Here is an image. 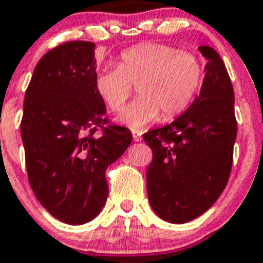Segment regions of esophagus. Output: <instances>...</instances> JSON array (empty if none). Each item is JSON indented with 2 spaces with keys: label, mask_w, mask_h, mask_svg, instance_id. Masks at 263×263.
<instances>
[{
  "label": "esophagus",
  "mask_w": 263,
  "mask_h": 263,
  "mask_svg": "<svg viewBox=\"0 0 263 263\" xmlns=\"http://www.w3.org/2000/svg\"><path fill=\"white\" fill-rule=\"evenodd\" d=\"M132 134H133V140L136 141V142H140V141L142 140L141 133H138V132H132Z\"/></svg>",
  "instance_id": "obj_1"
}]
</instances>
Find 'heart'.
Instances as JSON below:
<instances>
[{"label":"heart","mask_w":263,"mask_h":263,"mask_svg":"<svg viewBox=\"0 0 263 263\" xmlns=\"http://www.w3.org/2000/svg\"><path fill=\"white\" fill-rule=\"evenodd\" d=\"M203 66L192 53L172 45L144 43L121 52L118 66L95 73L97 94L111 111H121L137 84L140 97L127 106L118 121L134 130L162 118L179 116L200 90Z\"/></svg>","instance_id":"b5f03b06"}]
</instances>
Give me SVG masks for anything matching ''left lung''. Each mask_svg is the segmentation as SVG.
Wrapping results in <instances>:
<instances>
[{
	"label": "left lung",
	"mask_w": 263,
	"mask_h": 263,
	"mask_svg": "<svg viewBox=\"0 0 263 263\" xmlns=\"http://www.w3.org/2000/svg\"><path fill=\"white\" fill-rule=\"evenodd\" d=\"M199 51L207 64L200 94L166 126L144 134L153 152L147 199L165 222L181 224L212 207L227 185L236 138L234 88L219 53Z\"/></svg>",
	"instance_id": "left-lung-1"
}]
</instances>
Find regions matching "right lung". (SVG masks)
Instances as JSON below:
<instances>
[{"mask_svg": "<svg viewBox=\"0 0 263 263\" xmlns=\"http://www.w3.org/2000/svg\"><path fill=\"white\" fill-rule=\"evenodd\" d=\"M91 41H68L45 53L25 92L21 138L28 179L40 204L67 224L90 222L107 200L105 172L132 144L130 130L107 126L94 86ZM101 127L104 132L97 136Z\"/></svg>", "mask_w": 263, "mask_h": 263, "instance_id": "obj_1", "label": "right lung"}]
</instances>
